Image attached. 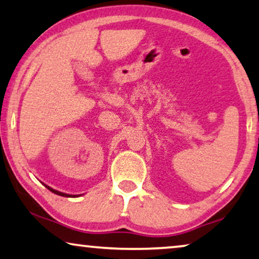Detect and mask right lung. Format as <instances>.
<instances>
[{"instance_id":"obj_1","label":"right lung","mask_w":259,"mask_h":259,"mask_svg":"<svg viewBox=\"0 0 259 259\" xmlns=\"http://www.w3.org/2000/svg\"><path fill=\"white\" fill-rule=\"evenodd\" d=\"M44 186L48 188L49 191H51L52 193H55V194H57V195H60V196H66V198H76V196H79V195H72V194H66V193H63V192H59V191H56V190H53V188H51L50 186H48V185H45L44 184Z\"/></svg>"}]
</instances>
